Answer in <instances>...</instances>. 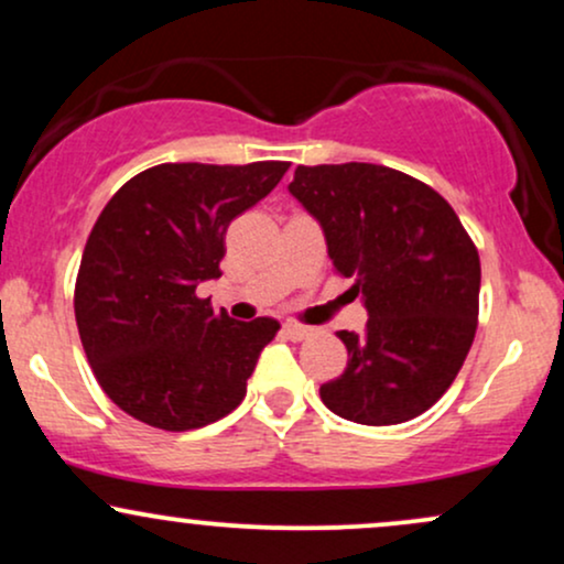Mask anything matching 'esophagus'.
I'll use <instances>...</instances> for the list:
<instances>
[{"label":"esophagus","instance_id":"obj_1","mask_svg":"<svg viewBox=\"0 0 564 564\" xmlns=\"http://www.w3.org/2000/svg\"><path fill=\"white\" fill-rule=\"evenodd\" d=\"M283 334H286L289 339L302 341V339H307V336H313V328L302 326V323H283Z\"/></svg>","mask_w":564,"mask_h":564}]
</instances>
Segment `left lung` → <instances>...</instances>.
<instances>
[{
	"label": "left lung",
	"instance_id": "left-lung-1",
	"mask_svg": "<svg viewBox=\"0 0 564 564\" xmlns=\"http://www.w3.org/2000/svg\"><path fill=\"white\" fill-rule=\"evenodd\" d=\"M289 191L318 219L334 270L352 278L368 310L364 334H336L349 360L321 400L347 422H411L443 398L475 341V241L437 191L390 166H296Z\"/></svg>",
	"mask_w": 564,
	"mask_h": 564
}]
</instances>
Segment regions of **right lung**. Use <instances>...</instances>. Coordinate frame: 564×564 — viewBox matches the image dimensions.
<instances>
[{
	"instance_id": "obj_1",
	"label": "right lung",
	"mask_w": 564,
	"mask_h": 564,
	"mask_svg": "<svg viewBox=\"0 0 564 564\" xmlns=\"http://www.w3.org/2000/svg\"><path fill=\"white\" fill-rule=\"evenodd\" d=\"M289 161L159 164L127 180L97 217L74 289L82 347L121 411L187 432L241 405L278 321H232L196 294L219 278L225 232L268 196Z\"/></svg>"
}]
</instances>
